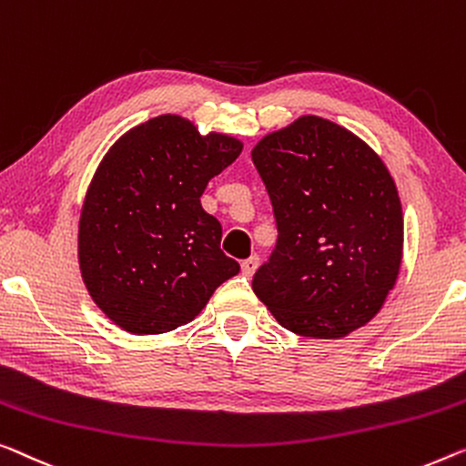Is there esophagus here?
Here are the masks:
<instances>
[{
  "label": "esophagus",
  "mask_w": 466,
  "mask_h": 466,
  "mask_svg": "<svg viewBox=\"0 0 466 466\" xmlns=\"http://www.w3.org/2000/svg\"><path fill=\"white\" fill-rule=\"evenodd\" d=\"M257 266H259V257H257V255L247 257V259L240 263L242 274H245V276H253V274H255V269H257Z\"/></svg>",
  "instance_id": "esophagus-1"
}]
</instances>
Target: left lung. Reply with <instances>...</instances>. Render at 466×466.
Wrapping results in <instances>:
<instances>
[{"label": "left lung", "mask_w": 466, "mask_h": 466, "mask_svg": "<svg viewBox=\"0 0 466 466\" xmlns=\"http://www.w3.org/2000/svg\"><path fill=\"white\" fill-rule=\"evenodd\" d=\"M272 200L276 248L253 290L284 329L341 339L379 314L400 274L404 219L370 146L322 116H301L255 146Z\"/></svg>", "instance_id": "left-lung-1"}]
</instances>
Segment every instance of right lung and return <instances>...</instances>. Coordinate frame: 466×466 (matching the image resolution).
<instances>
[{
    "label": "right lung",
    "mask_w": 466,
    "mask_h": 466,
    "mask_svg": "<svg viewBox=\"0 0 466 466\" xmlns=\"http://www.w3.org/2000/svg\"><path fill=\"white\" fill-rule=\"evenodd\" d=\"M240 150L236 137L200 136L188 119L161 115L102 158L81 209L79 268L94 303L123 330L161 335L188 324L238 274L200 197Z\"/></svg>",
    "instance_id": "add662e5"
}]
</instances>
